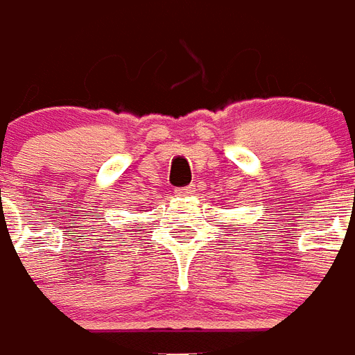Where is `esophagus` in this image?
<instances>
[{"label":"esophagus","mask_w":355,"mask_h":355,"mask_svg":"<svg viewBox=\"0 0 355 355\" xmlns=\"http://www.w3.org/2000/svg\"><path fill=\"white\" fill-rule=\"evenodd\" d=\"M175 196H178V198H189V196H192L194 194V187H181V189H175V192H174Z\"/></svg>","instance_id":"esophagus-1"}]
</instances>
